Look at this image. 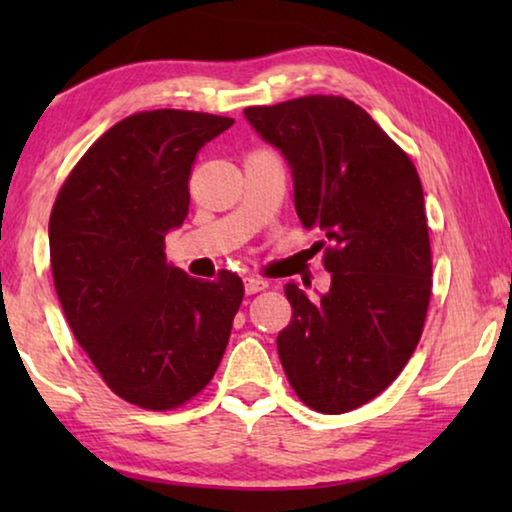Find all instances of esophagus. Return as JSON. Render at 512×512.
I'll use <instances>...</instances> for the list:
<instances>
[{"label": "esophagus", "instance_id": "1", "mask_svg": "<svg viewBox=\"0 0 512 512\" xmlns=\"http://www.w3.org/2000/svg\"><path fill=\"white\" fill-rule=\"evenodd\" d=\"M268 289V282L265 279H258V277H247L244 279V291L249 293V296H254V293Z\"/></svg>", "mask_w": 512, "mask_h": 512}]
</instances>
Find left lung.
<instances>
[{
	"instance_id": "obj_1",
	"label": "left lung",
	"mask_w": 512,
	"mask_h": 512,
	"mask_svg": "<svg viewBox=\"0 0 512 512\" xmlns=\"http://www.w3.org/2000/svg\"><path fill=\"white\" fill-rule=\"evenodd\" d=\"M244 118L289 163L300 223L328 242L331 289L312 300L286 284L293 319L277 338L279 361L305 405L349 412L396 380L422 335L431 298L422 181L345 97L249 107Z\"/></svg>"
}]
</instances>
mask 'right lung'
<instances>
[{
	"label": "right lung",
	"instance_id": "right-lung-1",
	"mask_svg": "<svg viewBox=\"0 0 512 512\" xmlns=\"http://www.w3.org/2000/svg\"><path fill=\"white\" fill-rule=\"evenodd\" d=\"M233 118L158 109L123 118L74 167L48 221L60 305L109 389L170 410L219 368L240 310L242 279L188 277L165 235L188 216L198 151Z\"/></svg>",
	"mask_w": 512,
	"mask_h": 512
}]
</instances>
